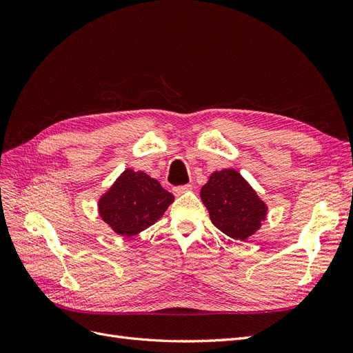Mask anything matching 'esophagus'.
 I'll list each match as a JSON object with an SVG mask.
<instances>
[{
	"mask_svg": "<svg viewBox=\"0 0 353 353\" xmlns=\"http://www.w3.org/2000/svg\"><path fill=\"white\" fill-rule=\"evenodd\" d=\"M193 190V185L191 184H185V185H179V187H175L174 188V194L175 196H183L184 193H187V191Z\"/></svg>",
	"mask_w": 353,
	"mask_h": 353,
	"instance_id": "34e87169",
	"label": "esophagus"
}]
</instances>
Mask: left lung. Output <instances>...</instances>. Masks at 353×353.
<instances>
[{
    "instance_id": "left-lung-1",
    "label": "left lung",
    "mask_w": 353,
    "mask_h": 353,
    "mask_svg": "<svg viewBox=\"0 0 353 353\" xmlns=\"http://www.w3.org/2000/svg\"><path fill=\"white\" fill-rule=\"evenodd\" d=\"M200 197L213 225L234 240H245L266 219L268 206L236 169L216 170L201 187Z\"/></svg>"
}]
</instances>
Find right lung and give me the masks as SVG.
I'll list each match as a JSON object with an SVG mask.
<instances>
[{
    "label": "right lung",
    "mask_w": 353,
    "mask_h": 353,
    "mask_svg": "<svg viewBox=\"0 0 353 353\" xmlns=\"http://www.w3.org/2000/svg\"><path fill=\"white\" fill-rule=\"evenodd\" d=\"M172 201L157 179L125 169L99 199V215L117 236L132 237L162 218Z\"/></svg>",
    "instance_id": "1"
}]
</instances>
